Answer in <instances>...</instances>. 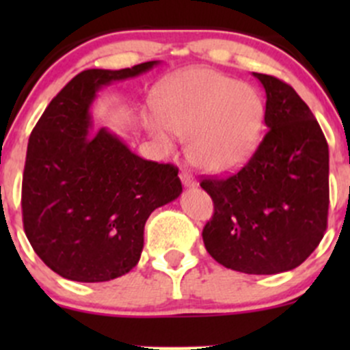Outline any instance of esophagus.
Instances as JSON below:
<instances>
[{
    "instance_id": "esophagus-1",
    "label": "esophagus",
    "mask_w": 350,
    "mask_h": 350,
    "mask_svg": "<svg viewBox=\"0 0 350 350\" xmlns=\"http://www.w3.org/2000/svg\"><path fill=\"white\" fill-rule=\"evenodd\" d=\"M179 178H181V183H183V186H185V188H196V186H198L196 179L193 178V176L189 174V172L183 171Z\"/></svg>"
}]
</instances>
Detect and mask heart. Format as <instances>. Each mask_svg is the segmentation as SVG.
Listing matches in <instances>:
<instances>
[{
	"label": "heart",
	"instance_id": "1",
	"mask_svg": "<svg viewBox=\"0 0 350 350\" xmlns=\"http://www.w3.org/2000/svg\"><path fill=\"white\" fill-rule=\"evenodd\" d=\"M154 139L169 150V132L186 139L189 162L225 174L247 164L264 132L266 105L256 88L210 67H191L162 83L154 96Z\"/></svg>",
	"mask_w": 350,
	"mask_h": 350
}]
</instances>
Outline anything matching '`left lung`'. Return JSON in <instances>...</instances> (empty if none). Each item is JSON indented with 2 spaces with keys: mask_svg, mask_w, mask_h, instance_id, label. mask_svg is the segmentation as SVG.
Here are the masks:
<instances>
[{
  "mask_svg": "<svg viewBox=\"0 0 350 350\" xmlns=\"http://www.w3.org/2000/svg\"><path fill=\"white\" fill-rule=\"evenodd\" d=\"M252 74L266 91L264 123L269 130L237 174L201 181L215 204L203 242L228 269L278 274L306 260L325 234L328 146L291 86Z\"/></svg>",
  "mask_w": 350,
  "mask_h": 350,
  "instance_id": "left-lung-1",
  "label": "left lung"
}]
</instances>
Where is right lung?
Returning a JSON list of instances; mask_svg holds the SVG:
<instances>
[{"mask_svg":"<svg viewBox=\"0 0 350 350\" xmlns=\"http://www.w3.org/2000/svg\"><path fill=\"white\" fill-rule=\"evenodd\" d=\"M159 62L83 70L31 132L22 185L25 234L35 254L66 280L103 283L133 269L147 218L183 193L174 165L139 157L107 126L93 130L98 91Z\"/></svg>","mask_w":350,"mask_h":350,"instance_id":"right-lung-1","label":"right lung"}]
</instances>
